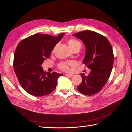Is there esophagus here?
I'll return each instance as SVG.
<instances>
[{
    "mask_svg": "<svg viewBox=\"0 0 132 132\" xmlns=\"http://www.w3.org/2000/svg\"><path fill=\"white\" fill-rule=\"evenodd\" d=\"M65 75L67 76V77H72V76H73V74H65Z\"/></svg>",
    "mask_w": 132,
    "mask_h": 132,
    "instance_id": "esophagus-1",
    "label": "esophagus"
}]
</instances>
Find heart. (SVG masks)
<instances>
[{
  "instance_id": "b5f03b06",
  "label": "heart",
  "mask_w": 132,
  "mask_h": 132,
  "mask_svg": "<svg viewBox=\"0 0 132 132\" xmlns=\"http://www.w3.org/2000/svg\"><path fill=\"white\" fill-rule=\"evenodd\" d=\"M68 46L71 50L73 49L74 48L78 46H81V44L78 41L76 40L75 39H70L68 42ZM73 64V63L71 62H62L59 64V68L61 70L64 71H68L69 70V66L72 65Z\"/></svg>"
}]
</instances>
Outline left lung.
Segmentation results:
<instances>
[{
	"instance_id": "8db88e82",
	"label": "left lung",
	"mask_w": 132,
	"mask_h": 132,
	"mask_svg": "<svg viewBox=\"0 0 132 132\" xmlns=\"http://www.w3.org/2000/svg\"><path fill=\"white\" fill-rule=\"evenodd\" d=\"M73 35L84 44L83 63L91 69L88 76L80 74L82 82L77 89L84 95H94L103 88L109 79L113 65L112 48L106 37L95 31L86 30Z\"/></svg>"
}]
</instances>
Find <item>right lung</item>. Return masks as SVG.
<instances>
[{"label":"right lung","mask_w":132,"mask_h":132,"mask_svg":"<svg viewBox=\"0 0 132 132\" xmlns=\"http://www.w3.org/2000/svg\"><path fill=\"white\" fill-rule=\"evenodd\" d=\"M64 33L55 37L37 34L23 39L19 43L14 57V69L18 80L27 93L42 96L52 93L62 74L44 71L41 65L50 57L55 46Z\"/></svg>","instance_id":"add662e5"}]
</instances>
